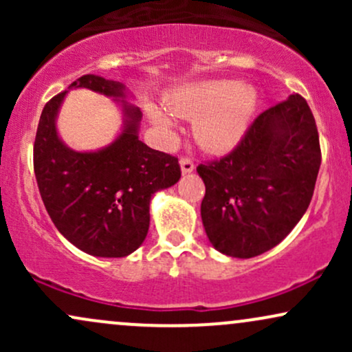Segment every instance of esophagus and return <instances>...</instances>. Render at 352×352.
I'll use <instances>...</instances> for the list:
<instances>
[{
  "label": "esophagus",
  "instance_id": "1",
  "mask_svg": "<svg viewBox=\"0 0 352 352\" xmlns=\"http://www.w3.org/2000/svg\"><path fill=\"white\" fill-rule=\"evenodd\" d=\"M180 168H182V173H192L193 168H195V165L190 159H180Z\"/></svg>",
  "mask_w": 352,
  "mask_h": 352
}]
</instances>
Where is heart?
I'll list each match as a JSON object with an SVG mask.
<instances>
[{"instance_id": "heart-1", "label": "heart", "mask_w": 352, "mask_h": 352, "mask_svg": "<svg viewBox=\"0 0 352 352\" xmlns=\"http://www.w3.org/2000/svg\"><path fill=\"white\" fill-rule=\"evenodd\" d=\"M256 87L232 79H207L184 84L164 96L172 114L197 117L193 135L199 145L213 153L228 152L241 142L258 109ZM147 116L159 131L172 132L173 119L164 109L148 104Z\"/></svg>"}]
</instances>
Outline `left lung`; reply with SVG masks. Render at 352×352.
<instances>
[{"mask_svg":"<svg viewBox=\"0 0 352 352\" xmlns=\"http://www.w3.org/2000/svg\"><path fill=\"white\" fill-rule=\"evenodd\" d=\"M321 148L313 112L300 94L254 119L227 157L200 164L201 221L210 243L253 258L285 240L309 207Z\"/></svg>","mask_w":352,"mask_h":352,"instance_id":"left-lung-1","label":"left lung"}]
</instances>
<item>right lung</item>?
<instances>
[{"instance_id": "add662e5", "label": "right lung", "mask_w": 352, "mask_h": 352, "mask_svg": "<svg viewBox=\"0 0 352 352\" xmlns=\"http://www.w3.org/2000/svg\"><path fill=\"white\" fill-rule=\"evenodd\" d=\"M82 87L107 95L123 109L121 134L98 151L67 148L55 127L67 92ZM129 98L122 82L82 76L44 106L36 132L34 173L44 207L60 235L92 256L134 253L147 236L153 193L180 179L177 157L139 140L142 112Z\"/></svg>"}]
</instances>
